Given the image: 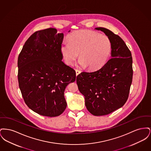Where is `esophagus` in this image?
<instances>
[{
	"instance_id": "1",
	"label": "esophagus",
	"mask_w": 151,
	"mask_h": 151,
	"mask_svg": "<svg viewBox=\"0 0 151 151\" xmlns=\"http://www.w3.org/2000/svg\"><path fill=\"white\" fill-rule=\"evenodd\" d=\"M75 71H76V76H77V75H78L79 73H80V71L79 70H76Z\"/></svg>"
}]
</instances>
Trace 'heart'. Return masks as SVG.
<instances>
[{"label":"heart","mask_w":151,"mask_h":151,"mask_svg":"<svg viewBox=\"0 0 151 151\" xmlns=\"http://www.w3.org/2000/svg\"><path fill=\"white\" fill-rule=\"evenodd\" d=\"M60 52L65 62L72 65L79 56V64L91 70L105 65L112 51V42L106 35L89 30H77L68 36V41L62 42Z\"/></svg>","instance_id":"heart-1"}]
</instances>
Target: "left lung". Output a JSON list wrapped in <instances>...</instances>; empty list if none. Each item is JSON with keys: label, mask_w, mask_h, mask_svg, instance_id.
Listing matches in <instances>:
<instances>
[{"label": "left lung", "mask_w": 151, "mask_h": 151, "mask_svg": "<svg viewBox=\"0 0 151 151\" xmlns=\"http://www.w3.org/2000/svg\"><path fill=\"white\" fill-rule=\"evenodd\" d=\"M111 40V57L100 69L82 72L76 83L84 96L88 110L95 116L108 115L122 107L128 99L132 80V58L122 38L105 28H96Z\"/></svg>", "instance_id": "1"}]
</instances>
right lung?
I'll return each instance as SVG.
<instances>
[{
    "instance_id": "obj_1",
    "label": "right lung",
    "mask_w": 151,
    "mask_h": 151,
    "mask_svg": "<svg viewBox=\"0 0 151 151\" xmlns=\"http://www.w3.org/2000/svg\"><path fill=\"white\" fill-rule=\"evenodd\" d=\"M63 37L55 28L36 32L25 42L18 57L22 97L40 115H60L67 107L65 89L76 80L75 71L62 61L60 48Z\"/></svg>"
}]
</instances>
